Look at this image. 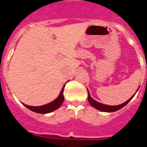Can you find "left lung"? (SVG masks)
Instances as JSON below:
<instances>
[{
	"label": "left lung",
	"instance_id": "left-lung-1",
	"mask_svg": "<svg viewBox=\"0 0 147 147\" xmlns=\"http://www.w3.org/2000/svg\"><path fill=\"white\" fill-rule=\"evenodd\" d=\"M87 92H88V97H87V99H88V102H89L90 105L93 106L94 108H95L96 109H98L100 111H102V112H109V113H111V112H115V111H117L120 109L121 108H123V106H125V105L128 103V102L131 100L133 97L135 96V94L129 98L127 101H126L125 102H123V104H121V105H104V104H102V103H100V102H98L95 100H94V99L90 97V93L88 91V90H87Z\"/></svg>",
	"mask_w": 147,
	"mask_h": 147
}]
</instances>
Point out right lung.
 <instances>
[{
  "label": "right lung",
  "instance_id": "right-lung-1",
  "mask_svg": "<svg viewBox=\"0 0 147 147\" xmlns=\"http://www.w3.org/2000/svg\"><path fill=\"white\" fill-rule=\"evenodd\" d=\"M64 86H63V88L61 90V93H60V94H59L57 98L55 99L54 101H53V102L49 103V104L42 105V106H30V105H25V104H24V105L27 109H29L30 110L35 112V113H51L53 111L57 109L62 105L63 102H64V98L63 92H64Z\"/></svg>",
  "mask_w": 147,
  "mask_h": 147
}]
</instances>
